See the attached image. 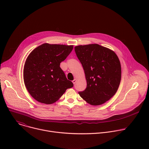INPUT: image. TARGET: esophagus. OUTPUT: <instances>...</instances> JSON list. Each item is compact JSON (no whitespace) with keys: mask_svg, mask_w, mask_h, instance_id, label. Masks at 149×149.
I'll use <instances>...</instances> for the list:
<instances>
[{"mask_svg":"<svg viewBox=\"0 0 149 149\" xmlns=\"http://www.w3.org/2000/svg\"><path fill=\"white\" fill-rule=\"evenodd\" d=\"M76 82H77V79H76V78H75V79H74L72 80V82H73L74 84H75L76 83Z\"/></svg>","mask_w":149,"mask_h":149,"instance_id":"esophagus-1","label":"esophagus"}]
</instances>
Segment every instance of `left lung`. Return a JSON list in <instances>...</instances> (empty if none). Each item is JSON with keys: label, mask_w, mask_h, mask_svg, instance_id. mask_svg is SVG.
<instances>
[{"label": "left lung", "mask_w": 149, "mask_h": 149, "mask_svg": "<svg viewBox=\"0 0 149 149\" xmlns=\"http://www.w3.org/2000/svg\"><path fill=\"white\" fill-rule=\"evenodd\" d=\"M87 80V88L80 97L92 105H100L116 93L121 77L120 60L116 53L98 44L75 47Z\"/></svg>", "instance_id": "obj_1"}]
</instances>
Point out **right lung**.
I'll list each match as a JSON object with an SVG mask.
<instances>
[{"label": "right lung", "mask_w": 149, "mask_h": 149, "mask_svg": "<svg viewBox=\"0 0 149 149\" xmlns=\"http://www.w3.org/2000/svg\"><path fill=\"white\" fill-rule=\"evenodd\" d=\"M73 45L44 44L34 49L26 59L24 80L31 95L39 102L52 104L58 101L73 83L60 68Z\"/></svg>", "instance_id": "right-lung-1"}]
</instances>
